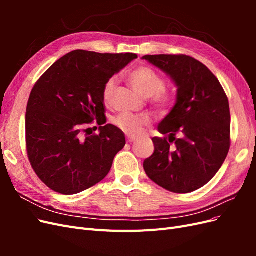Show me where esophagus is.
<instances>
[{
  "mask_svg": "<svg viewBox=\"0 0 256 256\" xmlns=\"http://www.w3.org/2000/svg\"><path fill=\"white\" fill-rule=\"evenodd\" d=\"M138 140L136 138H134V136H128V138H127V141L129 142V143H132V142H136Z\"/></svg>",
  "mask_w": 256,
  "mask_h": 256,
  "instance_id": "obj_1",
  "label": "esophagus"
}]
</instances>
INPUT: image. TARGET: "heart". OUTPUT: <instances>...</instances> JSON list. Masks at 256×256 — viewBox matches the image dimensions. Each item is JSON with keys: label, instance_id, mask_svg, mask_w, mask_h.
Listing matches in <instances>:
<instances>
[{"label": "heart", "instance_id": "heart-1", "mask_svg": "<svg viewBox=\"0 0 256 256\" xmlns=\"http://www.w3.org/2000/svg\"><path fill=\"white\" fill-rule=\"evenodd\" d=\"M128 81L132 88L143 98H150L152 106L159 113H166L173 104V94L164 90V81L148 66H138L128 74ZM116 86V79L106 80L102 88V102L110 106ZM113 122L124 134L131 136H140L150 125V120L144 116L120 114L113 120Z\"/></svg>", "mask_w": 256, "mask_h": 256}]
</instances>
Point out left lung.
I'll use <instances>...</instances> for the list:
<instances>
[{"instance_id":"obj_1","label":"left lung","mask_w":256,"mask_h":256,"mask_svg":"<svg viewBox=\"0 0 256 256\" xmlns=\"http://www.w3.org/2000/svg\"><path fill=\"white\" fill-rule=\"evenodd\" d=\"M142 58L166 72L177 86L176 104L158 126L166 136L152 138L154 152L144 160L145 173L171 192L196 191L212 180L228 154V96L216 76L191 56L159 54Z\"/></svg>"}]
</instances>
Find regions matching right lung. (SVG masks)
Instances as JSON below:
<instances>
[{
	"mask_svg": "<svg viewBox=\"0 0 256 256\" xmlns=\"http://www.w3.org/2000/svg\"><path fill=\"white\" fill-rule=\"evenodd\" d=\"M134 53L76 50L56 60L30 92L26 114L28 157L40 180L72 196L95 186L110 172L125 134L106 122L102 88L136 58ZM97 120L98 135L85 134Z\"/></svg>",
	"mask_w": 256,
	"mask_h": 256,
	"instance_id": "right-lung-1",
	"label": "right lung"
}]
</instances>
